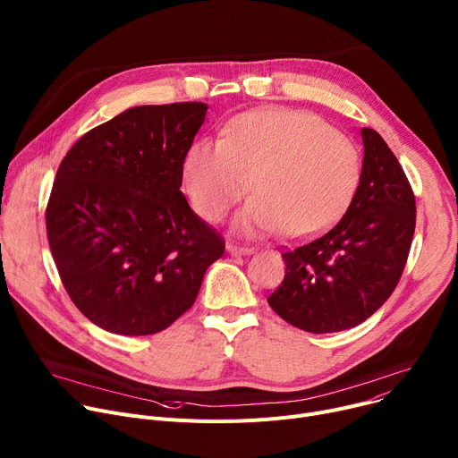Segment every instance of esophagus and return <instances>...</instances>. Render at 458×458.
<instances>
[{
    "label": "esophagus",
    "mask_w": 458,
    "mask_h": 458,
    "mask_svg": "<svg viewBox=\"0 0 458 458\" xmlns=\"http://www.w3.org/2000/svg\"><path fill=\"white\" fill-rule=\"evenodd\" d=\"M225 250L229 255L233 257H240V255H251L255 250L248 248V245H238V243H227Z\"/></svg>",
    "instance_id": "34e87169"
}]
</instances>
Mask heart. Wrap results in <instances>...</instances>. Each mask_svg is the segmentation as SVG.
<instances>
[{
	"label": "heart",
	"instance_id": "obj_1",
	"mask_svg": "<svg viewBox=\"0 0 458 458\" xmlns=\"http://www.w3.org/2000/svg\"><path fill=\"white\" fill-rule=\"evenodd\" d=\"M360 178L354 140L297 110L242 114L222 137L194 139L182 159L183 192L207 224L222 222L251 182L255 196L233 220L242 236H318L344 215Z\"/></svg>",
	"mask_w": 458,
	"mask_h": 458
}]
</instances>
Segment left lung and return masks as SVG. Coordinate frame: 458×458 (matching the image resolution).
<instances>
[{
  "instance_id": "1",
  "label": "left lung",
  "mask_w": 458,
  "mask_h": 458,
  "mask_svg": "<svg viewBox=\"0 0 458 458\" xmlns=\"http://www.w3.org/2000/svg\"><path fill=\"white\" fill-rule=\"evenodd\" d=\"M363 166L344 216L321 238L283 255L286 275L269 306L290 325L332 334L367 321L403 273L416 203L396 156L372 128H361Z\"/></svg>"
}]
</instances>
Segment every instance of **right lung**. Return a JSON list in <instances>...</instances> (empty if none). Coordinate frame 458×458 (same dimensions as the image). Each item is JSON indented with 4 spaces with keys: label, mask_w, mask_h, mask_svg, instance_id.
<instances>
[{
    "label": "right lung",
    "mask_w": 458,
    "mask_h": 458,
    "mask_svg": "<svg viewBox=\"0 0 458 458\" xmlns=\"http://www.w3.org/2000/svg\"><path fill=\"white\" fill-rule=\"evenodd\" d=\"M203 102L137 106L84 133L62 159L46 210L62 284L119 335L168 328L196 301L222 236L189 207L182 159Z\"/></svg>",
    "instance_id": "add662e5"
}]
</instances>
